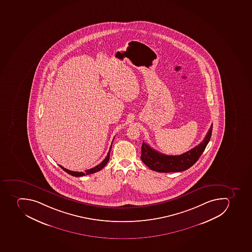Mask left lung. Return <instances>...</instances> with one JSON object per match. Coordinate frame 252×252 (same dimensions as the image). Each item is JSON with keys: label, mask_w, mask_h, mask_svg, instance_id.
Segmentation results:
<instances>
[{"label": "left lung", "mask_w": 252, "mask_h": 252, "mask_svg": "<svg viewBox=\"0 0 252 252\" xmlns=\"http://www.w3.org/2000/svg\"><path fill=\"white\" fill-rule=\"evenodd\" d=\"M212 132V125L207 131L205 138L199 145L179 156H167L159 153L143 142L140 159L151 170L158 172L168 173L185 171L195 164V162L199 159L203 151L205 150L207 144L209 143Z\"/></svg>", "instance_id": "8db88e82"}]
</instances>
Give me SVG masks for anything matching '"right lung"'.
<instances>
[{
  "mask_svg": "<svg viewBox=\"0 0 252 252\" xmlns=\"http://www.w3.org/2000/svg\"><path fill=\"white\" fill-rule=\"evenodd\" d=\"M114 140V139H113ZM111 149H112V145H111L110 148H109V151H108V154H107V157H105V159L104 160L102 161L101 163L98 164L97 166H95V167H93V168H90V169L86 170L85 172H79V171H70V170L66 169L64 167H62L61 165H59L60 167H62V169L63 171L67 172V173L69 174L71 176H76V177H80V176H84L85 175H89V174L95 173V172H97V171H100V170L103 168V167L105 166L107 163H108V160H109V157H110V152Z\"/></svg>",
  "mask_w": 252,
  "mask_h": 252,
  "instance_id": "obj_1",
  "label": "right lung"
}]
</instances>
